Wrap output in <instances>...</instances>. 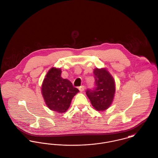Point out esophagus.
Here are the masks:
<instances>
[{
    "mask_svg": "<svg viewBox=\"0 0 158 158\" xmlns=\"http://www.w3.org/2000/svg\"><path fill=\"white\" fill-rule=\"evenodd\" d=\"M85 86H80V87H79V90L80 91V92H83L84 90H85Z\"/></svg>",
    "mask_w": 158,
    "mask_h": 158,
    "instance_id": "esophagus-1",
    "label": "esophagus"
}]
</instances>
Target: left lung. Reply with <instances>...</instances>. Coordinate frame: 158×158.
<instances>
[{
	"label": "left lung",
	"instance_id": "8db88e82",
	"mask_svg": "<svg viewBox=\"0 0 158 158\" xmlns=\"http://www.w3.org/2000/svg\"><path fill=\"white\" fill-rule=\"evenodd\" d=\"M96 87L87 89L86 94L92 106L98 111H104L112 104L115 96V80L106 68L94 70Z\"/></svg>",
	"mask_w": 158,
	"mask_h": 158
}]
</instances>
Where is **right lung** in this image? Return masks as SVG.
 Instances as JSON below:
<instances>
[{
	"instance_id": "right-lung-1",
	"label": "right lung",
	"mask_w": 158,
	"mask_h": 158,
	"mask_svg": "<svg viewBox=\"0 0 158 158\" xmlns=\"http://www.w3.org/2000/svg\"><path fill=\"white\" fill-rule=\"evenodd\" d=\"M60 68H52L47 72L42 85V94L48 107L58 113H64L79 90L61 77Z\"/></svg>"
}]
</instances>
